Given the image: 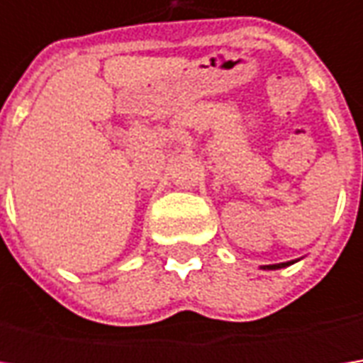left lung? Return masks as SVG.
Here are the masks:
<instances>
[{
    "label": "left lung",
    "instance_id": "obj_1",
    "mask_svg": "<svg viewBox=\"0 0 363 363\" xmlns=\"http://www.w3.org/2000/svg\"><path fill=\"white\" fill-rule=\"evenodd\" d=\"M291 262H281V264H269V267H264V269H283V267H289Z\"/></svg>",
    "mask_w": 363,
    "mask_h": 363
}]
</instances>
